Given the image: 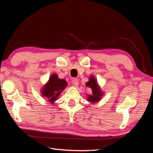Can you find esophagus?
<instances>
[{"mask_svg": "<svg viewBox=\"0 0 153 153\" xmlns=\"http://www.w3.org/2000/svg\"><path fill=\"white\" fill-rule=\"evenodd\" d=\"M72 84L74 86L77 87L78 85V84H79V82H78V80L77 78H73L72 80Z\"/></svg>", "mask_w": 153, "mask_h": 153, "instance_id": "esophagus-1", "label": "esophagus"}]
</instances>
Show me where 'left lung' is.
Wrapping results in <instances>:
<instances>
[{"label":"left lung","instance_id":"left-lung-1","mask_svg":"<svg viewBox=\"0 0 153 153\" xmlns=\"http://www.w3.org/2000/svg\"><path fill=\"white\" fill-rule=\"evenodd\" d=\"M86 86L92 89V94L88 97V100L91 102H97L100 100V96H102L101 92L98 87V84H96V81L94 78L91 77L90 80L87 82Z\"/></svg>","mask_w":153,"mask_h":153}]
</instances>
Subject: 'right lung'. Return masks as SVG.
Wrapping results in <instances>:
<instances>
[{
	"label": "right lung",
	"instance_id": "obj_1",
	"mask_svg": "<svg viewBox=\"0 0 153 153\" xmlns=\"http://www.w3.org/2000/svg\"><path fill=\"white\" fill-rule=\"evenodd\" d=\"M67 85L65 80L60 79L57 75H53L50 76L48 84L43 89L42 94L50 102H53L57 99L60 93L65 89Z\"/></svg>",
	"mask_w": 153,
	"mask_h": 153
}]
</instances>
